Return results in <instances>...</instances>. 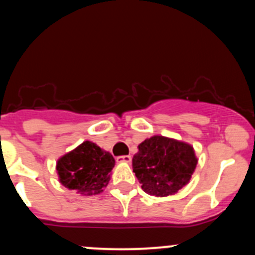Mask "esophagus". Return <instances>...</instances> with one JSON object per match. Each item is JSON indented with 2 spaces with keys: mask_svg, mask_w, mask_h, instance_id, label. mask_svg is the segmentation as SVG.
Wrapping results in <instances>:
<instances>
[{
  "mask_svg": "<svg viewBox=\"0 0 255 255\" xmlns=\"http://www.w3.org/2000/svg\"><path fill=\"white\" fill-rule=\"evenodd\" d=\"M119 163H130L131 162V157L130 156H120L116 158Z\"/></svg>",
  "mask_w": 255,
  "mask_h": 255,
  "instance_id": "obj_1",
  "label": "esophagus"
}]
</instances>
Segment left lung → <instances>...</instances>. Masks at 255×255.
I'll use <instances>...</instances> for the list:
<instances>
[{
  "instance_id": "8db88e82",
  "label": "left lung",
  "mask_w": 255,
  "mask_h": 255,
  "mask_svg": "<svg viewBox=\"0 0 255 255\" xmlns=\"http://www.w3.org/2000/svg\"><path fill=\"white\" fill-rule=\"evenodd\" d=\"M133 157V171L142 191L154 197L174 195L188 184L198 164L192 145L153 135L137 146Z\"/></svg>"
}]
</instances>
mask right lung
Here are the masks:
<instances>
[{
  "mask_svg": "<svg viewBox=\"0 0 255 255\" xmlns=\"http://www.w3.org/2000/svg\"><path fill=\"white\" fill-rule=\"evenodd\" d=\"M115 159L95 142L84 141L74 150L58 158V181L66 188L81 195H97L109 183Z\"/></svg>",
  "mask_w": 255,
  "mask_h": 255,
  "instance_id": "right-lung-1",
  "label": "right lung"
}]
</instances>
